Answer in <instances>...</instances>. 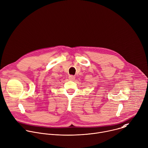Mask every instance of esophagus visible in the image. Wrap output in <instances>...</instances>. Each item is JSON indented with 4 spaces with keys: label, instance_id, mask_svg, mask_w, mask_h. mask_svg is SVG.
Wrapping results in <instances>:
<instances>
[{
    "label": "esophagus",
    "instance_id": "1",
    "mask_svg": "<svg viewBox=\"0 0 148 148\" xmlns=\"http://www.w3.org/2000/svg\"><path fill=\"white\" fill-rule=\"evenodd\" d=\"M69 79L71 80H74L75 79V76L70 75V76H69Z\"/></svg>",
    "mask_w": 148,
    "mask_h": 148
}]
</instances>
